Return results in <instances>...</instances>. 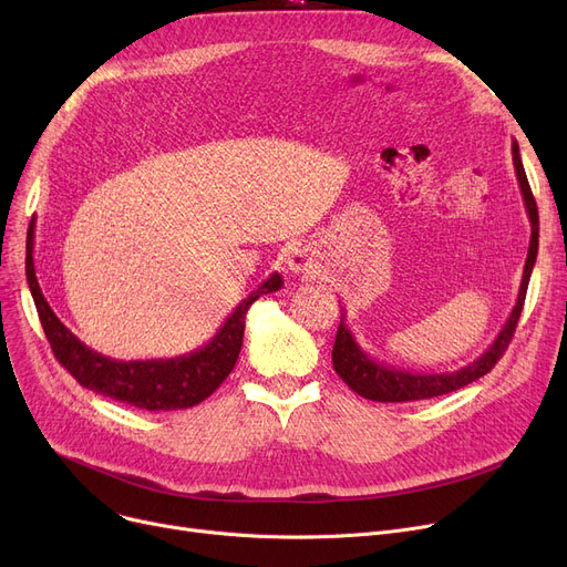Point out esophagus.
Instances as JSON below:
<instances>
[{
	"instance_id": "obj_1",
	"label": "esophagus",
	"mask_w": 567,
	"mask_h": 567,
	"mask_svg": "<svg viewBox=\"0 0 567 567\" xmlns=\"http://www.w3.org/2000/svg\"><path fill=\"white\" fill-rule=\"evenodd\" d=\"M285 264H287V268H289L291 274H315V268H317L312 252L308 248H303V246L291 248L287 259H285Z\"/></svg>"
}]
</instances>
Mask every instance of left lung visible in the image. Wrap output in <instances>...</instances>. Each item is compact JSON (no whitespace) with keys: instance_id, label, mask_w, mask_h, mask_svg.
I'll use <instances>...</instances> for the list:
<instances>
[{"instance_id":"1","label":"left lung","mask_w":567,"mask_h":567,"mask_svg":"<svg viewBox=\"0 0 567 567\" xmlns=\"http://www.w3.org/2000/svg\"><path fill=\"white\" fill-rule=\"evenodd\" d=\"M513 165H515V174L519 182L526 216L530 223V241H528V255H526V264H524V276H522V285H519V293H517V303H515L511 317L505 319L496 340L473 363H468L455 372H439V374L406 372V370H398L389 363H379L372 359V355H368V351L361 349V344L355 342L353 333L349 331V326L344 323L347 312L342 308L338 336H336V344H333V368L353 393H359L361 398L372 400V402H413V400H427V398L445 395V393H453L457 389H464V385L473 383L475 379L485 377L496 365L503 351L508 349L513 333H515V326L522 315V308H524L528 280L533 274V264H535V257H538V236H540L538 206H535L528 178H526V172L522 165L519 144L515 140H513Z\"/></svg>"}]
</instances>
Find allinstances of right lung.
<instances>
[{
    "mask_svg": "<svg viewBox=\"0 0 567 567\" xmlns=\"http://www.w3.org/2000/svg\"><path fill=\"white\" fill-rule=\"evenodd\" d=\"M32 252L34 220L29 223L27 229V282L29 289H32L39 319L54 351V359L84 389L146 411L188 409L212 395L236 365L238 351H241L244 344L246 315L250 306L259 296L278 291L285 285L280 274L268 276L234 308V312L223 321L218 333L190 353L154 361H116L89 349L59 321L39 287Z\"/></svg>",
    "mask_w": 567,
    "mask_h": 567,
    "instance_id": "add662e5",
    "label": "right lung"
}]
</instances>
